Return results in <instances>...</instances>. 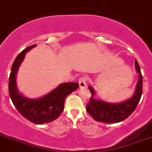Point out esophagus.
Listing matches in <instances>:
<instances>
[{
  "label": "esophagus",
  "mask_w": 152,
  "mask_h": 152,
  "mask_svg": "<svg viewBox=\"0 0 152 152\" xmlns=\"http://www.w3.org/2000/svg\"><path fill=\"white\" fill-rule=\"evenodd\" d=\"M87 84V77L83 76L80 78L79 80V85L80 88H85L86 87Z\"/></svg>",
  "instance_id": "34e87169"
}]
</instances>
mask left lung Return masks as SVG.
I'll list each match as a JSON object with an SVG mask.
<instances>
[{"instance_id":"8db88e82","label":"left lung","mask_w":152,"mask_h":152,"mask_svg":"<svg viewBox=\"0 0 152 152\" xmlns=\"http://www.w3.org/2000/svg\"><path fill=\"white\" fill-rule=\"evenodd\" d=\"M135 67L139 74L134 96L129 99L118 104H110L94 98V91L91 87H88L92 96L86 105L87 112L96 121L106 124L121 122L131 115L137 107L143 92V76L137 60H135Z\"/></svg>"}]
</instances>
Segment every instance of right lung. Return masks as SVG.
<instances>
[{"instance_id":"1","label":"right lung","mask_w":152,"mask_h":152,"mask_svg":"<svg viewBox=\"0 0 152 152\" xmlns=\"http://www.w3.org/2000/svg\"><path fill=\"white\" fill-rule=\"evenodd\" d=\"M36 45L26 48L15 58L9 76V92L14 105L23 117L36 124H42L51 122L58 118L64 108L65 99L79 88V84L77 83H63L38 99H30L22 96L17 88V73L26 53Z\"/></svg>"}]
</instances>
